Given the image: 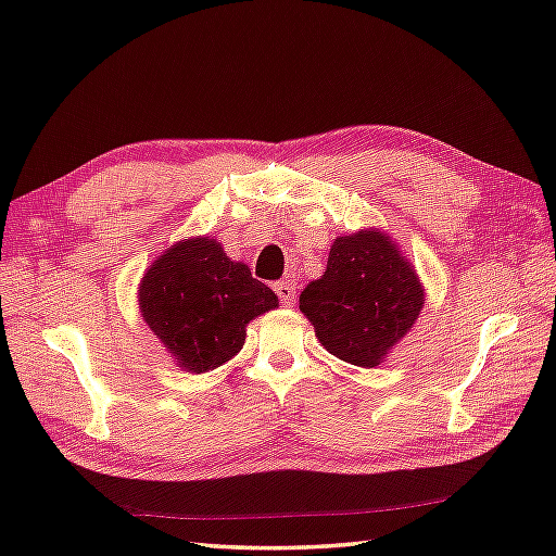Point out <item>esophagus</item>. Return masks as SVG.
<instances>
[{"mask_svg": "<svg viewBox=\"0 0 556 556\" xmlns=\"http://www.w3.org/2000/svg\"><path fill=\"white\" fill-rule=\"evenodd\" d=\"M275 291H277L281 305H287V308H291V305L296 303V281H291V279L279 281Z\"/></svg>", "mask_w": 556, "mask_h": 556, "instance_id": "esophagus-1", "label": "esophagus"}]
</instances>
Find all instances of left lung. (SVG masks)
Returning <instances> with one entry per match:
<instances>
[{
	"instance_id": "8db88e82",
	"label": "left lung",
	"mask_w": 556,
	"mask_h": 556,
	"mask_svg": "<svg viewBox=\"0 0 556 556\" xmlns=\"http://www.w3.org/2000/svg\"><path fill=\"white\" fill-rule=\"evenodd\" d=\"M299 303L332 356L375 368L416 325L425 289L387 233L361 229L334 239L325 275L301 291Z\"/></svg>"
}]
</instances>
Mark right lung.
I'll use <instances>...</instances> for the list:
<instances>
[{
	"label": "right lung",
	"mask_w": 556,
	"mask_h": 556,
	"mask_svg": "<svg viewBox=\"0 0 556 556\" xmlns=\"http://www.w3.org/2000/svg\"><path fill=\"white\" fill-rule=\"evenodd\" d=\"M138 305L181 370L207 372L233 358L245 344L248 323L279 301L248 265L200 236L174 243L148 267Z\"/></svg>",
	"instance_id": "1"
}]
</instances>
